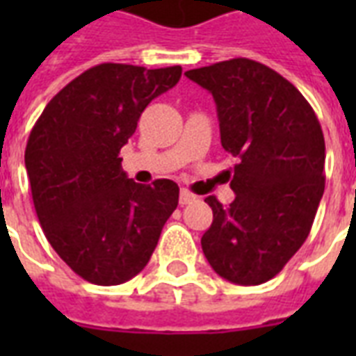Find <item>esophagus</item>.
I'll list each match as a JSON object with an SVG mask.
<instances>
[{
    "mask_svg": "<svg viewBox=\"0 0 356 356\" xmlns=\"http://www.w3.org/2000/svg\"><path fill=\"white\" fill-rule=\"evenodd\" d=\"M194 200H195V195L192 194V192H188L186 188L181 190V194H179V203H181V205H188V203H192Z\"/></svg>",
    "mask_w": 356,
    "mask_h": 356,
    "instance_id": "esophagus-1",
    "label": "esophagus"
}]
</instances>
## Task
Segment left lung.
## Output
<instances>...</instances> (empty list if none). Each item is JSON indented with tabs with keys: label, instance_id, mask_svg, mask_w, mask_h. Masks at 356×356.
I'll return each mask as SVG.
<instances>
[{
	"label": "left lung",
	"instance_id": "left-lung-1",
	"mask_svg": "<svg viewBox=\"0 0 356 356\" xmlns=\"http://www.w3.org/2000/svg\"><path fill=\"white\" fill-rule=\"evenodd\" d=\"M184 75L212 94L223 149L238 159L233 203L205 200L212 225L201 248L220 277L243 286L262 284L298 253L314 222L325 190L321 125L290 81L251 58Z\"/></svg>",
	"mask_w": 356,
	"mask_h": 356
}]
</instances>
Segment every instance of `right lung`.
<instances>
[{
	"instance_id": "obj_1",
	"label": "right lung",
	"mask_w": 356,
	"mask_h": 356,
	"mask_svg": "<svg viewBox=\"0 0 356 356\" xmlns=\"http://www.w3.org/2000/svg\"><path fill=\"white\" fill-rule=\"evenodd\" d=\"M181 72L97 64L64 86L31 131L25 168L36 216L51 248L85 281L114 286L138 275L177 209V183H134L120 149Z\"/></svg>"
}]
</instances>
